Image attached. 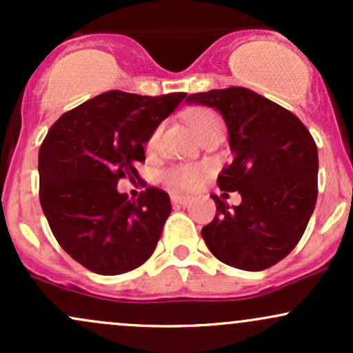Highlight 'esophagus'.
Masks as SVG:
<instances>
[{
  "mask_svg": "<svg viewBox=\"0 0 353 353\" xmlns=\"http://www.w3.org/2000/svg\"><path fill=\"white\" fill-rule=\"evenodd\" d=\"M171 201H172V204L182 205V208H188V205L192 204V197H189V196H176V194H174V196L171 197Z\"/></svg>",
  "mask_w": 353,
  "mask_h": 353,
  "instance_id": "1",
  "label": "esophagus"
}]
</instances>
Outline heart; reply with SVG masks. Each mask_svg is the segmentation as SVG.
Listing matches in <instances>:
<instances>
[{"label": "heart", "instance_id": "obj_1", "mask_svg": "<svg viewBox=\"0 0 353 353\" xmlns=\"http://www.w3.org/2000/svg\"><path fill=\"white\" fill-rule=\"evenodd\" d=\"M189 124L197 136H202L208 129L212 128V125L222 124V121L216 112L208 111V109H199V111H194L192 114L189 116ZM161 128H157L151 134V137H149V149L156 148ZM202 176H204V169L199 168V165H177V168L169 169V171L165 172V181H168V184L172 185L174 189L190 190L196 189L197 185L201 184Z\"/></svg>", "mask_w": 353, "mask_h": 353}]
</instances>
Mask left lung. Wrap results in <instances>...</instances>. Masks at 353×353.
Masks as SVG:
<instances>
[{
  "label": "left lung",
  "instance_id": "left-lung-1",
  "mask_svg": "<svg viewBox=\"0 0 353 353\" xmlns=\"http://www.w3.org/2000/svg\"><path fill=\"white\" fill-rule=\"evenodd\" d=\"M185 103L216 109L224 119L232 163L217 184L242 197L229 208L212 196L217 214L201 230L205 245L236 269H269L297 245L315 209L317 145L297 116L250 89H212Z\"/></svg>",
  "mask_w": 353,
  "mask_h": 353
}]
</instances>
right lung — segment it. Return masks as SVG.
I'll use <instances>...</instances> for the list:
<instances>
[{
    "mask_svg": "<svg viewBox=\"0 0 353 353\" xmlns=\"http://www.w3.org/2000/svg\"><path fill=\"white\" fill-rule=\"evenodd\" d=\"M185 96L108 91L61 116L43 141V212L59 245L92 272H129L156 249L172 209L169 196L148 188L131 201L117 182L137 177L149 137Z\"/></svg>",
    "mask_w": 353,
    "mask_h": 353,
    "instance_id": "add662e5",
    "label": "right lung"
}]
</instances>
